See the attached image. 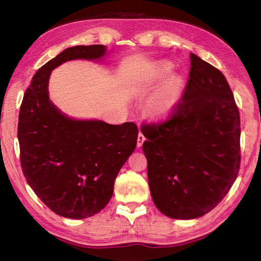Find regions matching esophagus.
Here are the masks:
<instances>
[{
    "instance_id": "esophagus-1",
    "label": "esophagus",
    "mask_w": 261,
    "mask_h": 261,
    "mask_svg": "<svg viewBox=\"0 0 261 261\" xmlns=\"http://www.w3.org/2000/svg\"><path fill=\"white\" fill-rule=\"evenodd\" d=\"M145 141V137H144V135L140 134L138 135V139H137V147H141L143 146V143Z\"/></svg>"
}]
</instances>
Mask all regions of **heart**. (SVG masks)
<instances>
[{
    "label": "heart",
    "mask_w": 261,
    "mask_h": 261,
    "mask_svg": "<svg viewBox=\"0 0 261 261\" xmlns=\"http://www.w3.org/2000/svg\"><path fill=\"white\" fill-rule=\"evenodd\" d=\"M173 69L174 65L169 61H159L143 79V90L146 92L163 82L146 101V112L154 118L163 120L169 117L182 99L184 78L178 73L169 76Z\"/></svg>",
    "instance_id": "b5f03b06"
}]
</instances>
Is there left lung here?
Returning <instances> with one entry per match:
<instances>
[{
	"mask_svg": "<svg viewBox=\"0 0 261 261\" xmlns=\"http://www.w3.org/2000/svg\"><path fill=\"white\" fill-rule=\"evenodd\" d=\"M169 120L144 125L152 199L166 216L197 219L229 192L241 163L240 112L226 77L199 56Z\"/></svg>",
	"mask_w": 261,
	"mask_h": 261,
	"instance_id": "8db88e82",
	"label": "left lung"
}]
</instances>
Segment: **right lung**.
Listing matches in <instances>:
<instances>
[{"label": "right lung", "mask_w": 261, "mask_h": 261, "mask_svg": "<svg viewBox=\"0 0 261 261\" xmlns=\"http://www.w3.org/2000/svg\"><path fill=\"white\" fill-rule=\"evenodd\" d=\"M103 45L64 49L38 70L19 110L18 141L21 169L48 208L69 219L99 213L114 192L118 171L135 151L138 127L100 120H76L49 99L53 70L72 60L102 61Z\"/></svg>", "instance_id": "right-lung-1"}]
</instances>
